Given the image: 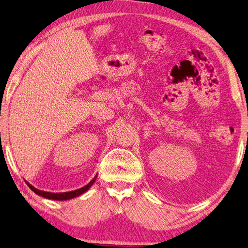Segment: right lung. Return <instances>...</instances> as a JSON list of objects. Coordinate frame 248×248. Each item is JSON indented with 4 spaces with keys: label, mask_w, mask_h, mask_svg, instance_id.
I'll return each instance as SVG.
<instances>
[{
    "label": "right lung",
    "mask_w": 248,
    "mask_h": 248,
    "mask_svg": "<svg viewBox=\"0 0 248 248\" xmlns=\"http://www.w3.org/2000/svg\"><path fill=\"white\" fill-rule=\"evenodd\" d=\"M96 179H97V175L92 181H90V182L87 184V186H82L80 188H78V190L70 191V192H62V193H52V192L41 191V190H38V188L34 187L32 184H30L29 182H27V181H25V182H26L27 186H30L31 190H32L34 193H36L39 196H43V198L49 199V200H55V201H67V200L77 198V196H79L80 194L85 193L86 191H88L89 187L92 186L93 183H95Z\"/></svg>",
    "instance_id": "right-lung-1"
}]
</instances>
